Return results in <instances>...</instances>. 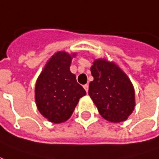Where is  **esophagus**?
Listing matches in <instances>:
<instances>
[{"mask_svg":"<svg viewBox=\"0 0 159 159\" xmlns=\"http://www.w3.org/2000/svg\"><path fill=\"white\" fill-rule=\"evenodd\" d=\"M83 87H84V89L85 90V91H86V92H88V91H89V85L86 84H84Z\"/></svg>","mask_w":159,"mask_h":159,"instance_id":"esophagus-1","label":"esophagus"}]
</instances>
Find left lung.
Instances as JSON below:
<instances>
[{"instance_id":"8db88e82","label":"left lung","mask_w":159,"mask_h":159,"mask_svg":"<svg viewBox=\"0 0 159 159\" xmlns=\"http://www.w3.org/2000/svg\"><path fill=\"white\" fill-rule=\"evenodd\" d=\"M93 81L89 95L101 116L119 123L127 119L135 107V91L127 75L113 62L97 59L91 68Z\"/></svg>"}]
</instances>
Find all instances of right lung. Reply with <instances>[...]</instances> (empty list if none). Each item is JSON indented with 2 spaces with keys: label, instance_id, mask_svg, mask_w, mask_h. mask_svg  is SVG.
<instances>
[{
  "label": "right lung",
  "instance_id": "add662e5",
  "mask_svg": "<svg viewBox=\"0 0 159 159\" xmlns=\"http://www.w3.org/2000/svg\"><path fill=\"white\" fill-rule=\"evenodd\" d=\"M71 56L59 52L47 62L35 84V102L43 116L55 124L68 120L86 94L70 72Z\"/></svg>",
  "mask_w": 159,
  "mask_h": 159
}]
</instances>
